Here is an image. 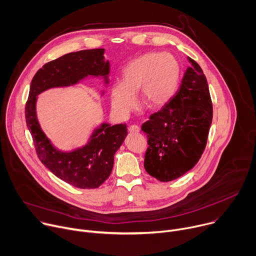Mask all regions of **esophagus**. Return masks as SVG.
<instances>
[{"instance_id": "34e87169", "label": "esophagus", "mask_w": 256, "mask_h": 256, "mask_svg": "<svg viewBox=\"0 0 256 256\" xmlns=\"http://www.w3.org/2000/svg\"><path fill=\"white\" fill-rule=\"evenodd\" d=\"M128 132H132V134L138 132H140V128H138V126H136V124H132V126H130L128 128Z\"/></svg>"}]
</instances>
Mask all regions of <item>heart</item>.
Here are the masks:
<instances>
[{"label": "heart", "mask_w": 256, "mask_h": 256, "mask_svg": "<svg viewBox=\"0 0 256 256\" xmlns=\"http://www.w3.org/2000/svg\"><path fill=\"white\" fill-rule=\"evenodd\" d=\"M179 79V66L171 54H146L130 62L122 72V82L110 90L112 107L122 116L128 114L138 91L140 102L150 109L164 106L173 96Z\"/></svg>", "instance_id": "1"}]
</instances>
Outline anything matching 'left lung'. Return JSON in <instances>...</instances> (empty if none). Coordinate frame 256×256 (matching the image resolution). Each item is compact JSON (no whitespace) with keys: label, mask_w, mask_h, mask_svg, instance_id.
I'll return each mask as SVG.
<instances>
[{"label":"left lung","mask_w":256,"mask_h":256,"mask_svg":"<svg viewBox=\"0 0 256 256\" xmlns=\"http://www.w3.org/2000/svg\"><path fill=\"white\" fill-rule=\"evenodd\" d=\"M188 60L190 66L179 90L142 126L149 144L144 167L162 182L177 179L198 162L212 124V104L206 78L196 60Z\"/></svg>","instance_id":"left-lung-1"}]
</instances>
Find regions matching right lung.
Masks as SVG:
<instances>
[{"mask_svg": "<svg viewBox=\"0 0 256 256\" xmlns=\"http://www.w3.org/2000/svg\"><path fill=\"white\" fill-rule=\"evenodd\" d=\"M104 48L85 50L66 54L46 62L34 75L25 105L27 128L42 163L56 177L82 190L99 188L114 168V154L128 136L126 124H102L83 148L60 152L50 144L36 118L35 103L40 93L54 87L77 84L87 76H102L108 83L109 62Z\"/></svg>", "mask_w": 256, "mask_h": 256, "instance_id": "add662e5", "label": "right lung"}]
</instances>
